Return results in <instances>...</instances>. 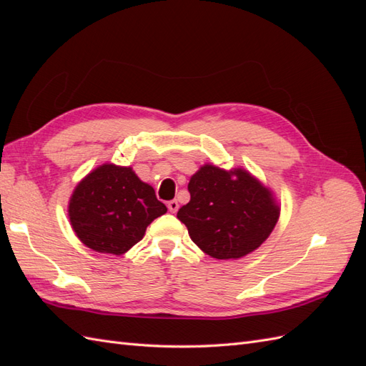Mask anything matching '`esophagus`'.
Here are the masks:
<instances>
[{
	"mask_svg": "<svg viewBox=\"0 0 366 366\" xmlns=\"http://www.w3.org/2000/svg\"><path fill=\"white\" fill-rule=\"evenodd\" d=\"M168 209H169V212H171V214H175L177 210H179V203H177L175 200L168 202Z\"/></svg>",
	"mask_w": 366,
	"mask_h": 366,
	"instance_id": "1",
	"label": "esophagus"
}]
</instances>
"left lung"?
<instances>
[{
	"label": "left lung",
	"mask_w": 366,
	"mask_h": 366,
	"mask_svg": "<svg viewBox=\"0 0 366 366\" xmlns=\"http://www.w3.org/2000/svg\"><path fill=\"white\" fill-rule=\"evenodd\" d=\"M191 200L177 218L191 239L217 259L242 258L269 238L280 218L273 194L242 168L204 164L187 184Z\"/></svg>",
	"instance_id": "8db88e82"
}]
</instances>
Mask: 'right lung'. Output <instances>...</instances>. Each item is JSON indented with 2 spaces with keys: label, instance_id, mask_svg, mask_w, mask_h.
<instances>
[{
  "label": "right lung",
  "instance_id": "add662e5",
  "mask_svg": "<svg viewBox=\"0 0 366 366\" xmlns=\"http://www.w3.org/2000/svg\"><path fill=\"white\" fill-rule=\"evenodd\" d=\"M166 210L152 186L143 183L131 168L105 163L76 186L69 217L86 247L122 254L137 244L147 227Z\"/></svg>",
  "mask_w": 366,
  "mask_h": 366
}]
</instances>
